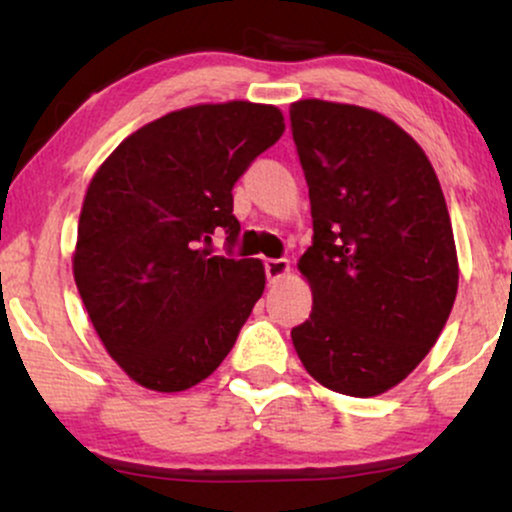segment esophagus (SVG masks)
<instances>
[{
  "label": "esophagus",
  "mask_w": 512,
  "mask_h": 512,
  "mask_svg": "<svg viewBox=\"0 0 512 512\" xmlns=\"http://www.w3.org/2000/svg\"><path fill=\"white\" fill-rule=\"evenodd\" d=\"M289 272H291L289 260H284V257H279V260H264V274H267L269 284L284 279V276Z\"/></svg>",
  "instance_id": "esophagus-1"
}]
</instances>
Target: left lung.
<instances>
[{
	"label": "left lung",
	"instance_id": "1",
	"mask_svg": "<svg viewBox=\"0 0 512 512\" xmlns=\"http://www.w3.org/2000/svg\"><path fill=\"white\" fill-rule=\"evenodd\" d=\"M313 245L298 269L313 313L291 339L305 370L351 397L390 390L424 361L457 296V252L424 149L368 108L291 105Z\"/></svg>",
	"mask_w": 512,
	"mask_h": 512
}]
</instances>
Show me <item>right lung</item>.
I'll list each match as a JSON object with an SVG mask.
<instances>
[{
    "mask_svg": "<svg viewBox=\"0 0 512 512\" xmlns=\"http://www.w3.org/2000/svg\"><path fill=\"white\" fill-rule=\"evenodd\" d=\"M274 105L175 110L127 137L88 185L74 279L108 354L156 392L202 383L264 291L260 260L233 255V185L279 142ZM224 231L226 256L203 248Z\"/></svg>",
    "mask_w": 512,
    "mask_h": 512,
    "instance_id": "1",
    "label": "right lung"
}]
</instances>
